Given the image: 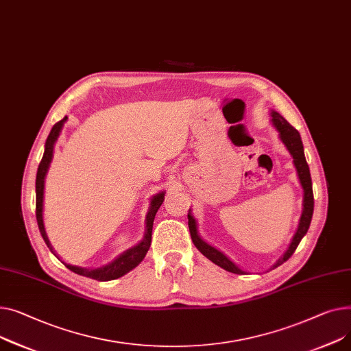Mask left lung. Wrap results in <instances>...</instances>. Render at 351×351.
Returning a JSON list of instances; mask_svg holds the SVG:
<instances>
[{"mask_svg": "<svg viewBox=\"0 0 351 351\" xmlns=\"http://www.w3.org/2000/svg\"><path fill=\"white\" fill-rule=\"evenodd\" d=\"M272 121L274 125L276 126L280 140L285 143V146L289 150V153L293 157V162L295 167L298 170V176L300 180V184L303 187V193H304V198H303V213L300 217V222H299V228L298 232L293 237V241L289 246V250L286 251V254L274 265V267H278L279 265H282L283 262H286L289 259L293 252L296 251L298 245L300 243L302 238L306 235L308 226H311V221H312V215H313V205H315V199H313V189H312V178H311V170H308V166L304 158V152H303V143L300 138L299 132L291 126L278 112H272ZM189 228H190V234H191V239L194 242V245L197 246V250L204 255L207 256L210 261H213L215 265L221 266L222 269L237 274V275H243V271H241L238 266H235V263H232L228 258H226L223 254H221L219 251H217L213 246H210L208 243H205L197 234V223L195 219L191 214H189Z\"/></svg>", "mask_w": 351, "mask_h": 351, "instance_id": "obj_1", "label": "left lung"}]
</instances>
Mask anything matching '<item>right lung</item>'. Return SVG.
Instances as JSON below:
<instances>
[{"mask_svg":"<svg viewBox=\"0 0 351 351\" xmlns=\"http://www.w3.org/2000/svg\"><path fill=\"white\" fill-rule=\"evenodd\" d=\"M66 120V117H64L62 120H59L58 123H55L48 138L45 143V153L43 160H40L39 166H38V171H36V180H35V194H36V205H35V215H36V222H38V228L40 235H43L45 243L48 245V248H51L49 241L47 238L45 230H44V223H43V198H44V178L45 174L48 171L49 162L52 160V153H53V144L59 136V132L62 129V125ZM164 201V193L157 194L153 199H152V208L147 214V222H146V235H144V239L136 245L134 248L126 251L123 255H120L116 261H113L112 263L103 266V267H97V269H85V267H79V266H72V265H66L68 269H71L72 272L86 276L90 279H96L100 282H106V280H113L117 279L120 276H123L125 274H128L129 271H132L133 267H136L143 258L146 256L150 243H152V230H153V221L156 217V213L158 211L160 205Z\"/></svg>","mask_w":351,"mask_h":351,"instance_id":"1","label":"right lung"}]
</instances>
